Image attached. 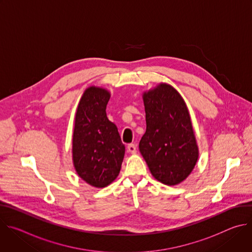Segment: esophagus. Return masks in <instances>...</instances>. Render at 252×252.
<instances>
[{
    "label": "esophagus",
    "instance_id": "34e87169",
    "mask_svg": "<svg viewBox=\"0 0 252 252\" xmlns=\"http://www.w3.org/2000/svg\"><path fill=\"white\" fill-rule=\"evenodd\" d=\"M127 152L132 155H134L136 153V147L133 145V143H130V145L127 146Z\"/></svg>",
    "mask_w": 252,
    "mask_h": 252
}]
</instances>
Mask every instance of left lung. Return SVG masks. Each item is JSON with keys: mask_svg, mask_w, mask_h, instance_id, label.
Returning a JSON list of instances; mask_svg holds the SVG:
<instances>
[{"mask_svg": "<svg viewBox=\"0 0 252 252\" xmlns=\"http://www.w3.org/2000/svg\"><path fill=\"white\" fill-rule=\"evenodd\" d=\"M147 130L139 152L156 179L166 186L184 182L198 159L188 106L170 85L159 84L142 94Z\"/></svg>", "mask_w": 252, "mask_h": 252, "instance_id": "left-lung-1", "label": "left lung"}]
</instances>
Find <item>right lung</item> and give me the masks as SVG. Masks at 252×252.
<instances>
[{
    "mask_svg": "<svg viewBox=\"0 0 252 252\" xmlns=\"http://www.w3.org/2000/svg\"><path fill=\"white\" fill-rule=\"evenodd\" d=\"M111 94L88 88L79 102L73 133V162L79 176L94 188H105L118 177L125 157L117 126L105 109Z\"/></svg>",
    "mask_w": 252,
    "mask_h": 252,
    "instance_id": "right-lung-1",
    "label": "right lung"
}]
</instances>
